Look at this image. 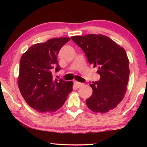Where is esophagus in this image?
Segmentation results:
<instances>
[{
    "instance_id": "esophagus-1",
    "label": "esophagus",
    "mask_w": 147,
    "mask_h": 147,
    "mask_svg": "<svg viewBox=\"0 0 147 147\" xmlns=\"http://www.w3.org/2000/svg\"><path fill=\"white\" fill-rule=\"evenodd\" d=\"M74 85H75L77 88H80V87H81V86H82V83H80V82H78L75 81V82H74Z\"/></svg>"
}]
</instances>
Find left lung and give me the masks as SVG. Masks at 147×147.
I'll use <instances>...</instances> for the list:
<instances>
[{"instance_id":"obj_1","label":"left lung","mask_w":147,"mask_h":147,"mask_svg":"<svg viewBox=\"0 0 147 147\" xmlns=\"http://www.w3.org/2000/svg\"><path fill=\"white\" fill-rule=\"evenodd\" d=\"M74 43L81 47L89 63L98 67V81L90 84L93 92L86 100L94 112L105 113L114 109L123 99L129 78V61L123 48L107 36L88 34L73 36Z\"/></svg>"}]
</instances>
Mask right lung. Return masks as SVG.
Returning a JSON list of instances; mask_svg holds the SVG:
<instances>
[{
  "instance_id": "1",
  "label": "right lung",
  "mask_w": 147,
  "mask_h": 147,
  "mask_svg": "<svg viewBox=\"0 0 147 147\" xmlns=\"http://www.w3.org/2000/svg\"><path fill=\"white\" fill-rule=\"evenodd\" d=\"M69 37L54 38L30 47L20 60L18 86L31 108L40 112H54L65 103L73 82L53 79L52 70L61 69L57 55Z\"/></svg>"
}]
</instances>
